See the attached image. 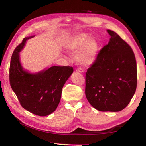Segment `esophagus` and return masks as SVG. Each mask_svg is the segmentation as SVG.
<instances>
[{
    "label": "esophagus",
    "instance_id": "34e87169",
    "mask_svg": "<svg viewBox=\"0 0 146 146\" xmlns=\"http://www.w3.org/2000/svg\"><path fill=\"white\" fill-rule=\"evenodd\" d=\"M76 73H83L84 72V71L82 69H81V68H78V69H76Z\"/></svg>",
    "mask_w": 146,
    "mask_h": 146
}]
</instances>
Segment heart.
<instances>
[{
  "mask_svg": "<svg viewBox=\"0 0 146 146\" xmlns=\"http://www.w3.org/2000/svg\"><path fill=\"white\" fill-rule=\"evenodd\" d=\"M66 49L71 53L79 50L76 59L84 66L92 64L97 57L98 46L97 41L90 38L87 34L80 33L74 35L66 44Z\"/></svg>",
  "mask_w": 146,
  "mask_h": 146,
  "instance_id": "obj_1",
  "label": "heart"
}]
</instances>
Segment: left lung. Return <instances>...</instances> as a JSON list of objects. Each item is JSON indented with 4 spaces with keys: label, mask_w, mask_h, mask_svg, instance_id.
<instances>
[{
    "label": "left lung",
    "mask_w": 146,
    "mask_h": 146,
    "mask_svg": "<svg viewBox=\"0 0 146 146\" xmlns=\"http://www.w3.org/2000/svg\"><path fill=\"white\" fill-rule=\"evenodd\" d=\"M109 43L86 73V98L100 111L117 112L129 104L137 84V62L126 42L108 29Z\"/></svg>",
    "instance_id": "8db88e82"
}]
</instances>
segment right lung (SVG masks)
Instances as JSON below:
<instances>
[{
  "mask_svg": "<svg viewBox=\"0 0 146 146\" xmlns=\"http://www.w3.org/2000/svg\"><path fill=\"white\" fill-rule=\"evenodd\" d=\"M24 38L12 54L9 66V82L22 107L34 115H50L60 102L62 90L73 72L70 66H52L38 73L23 70L19 60V52L26 40Z\"/></svg>",
  "mask_w": 146,
  "mask_h": 146,
  "instance_id": "obj_1",
  "label": "right lung"
}]
</instances>
